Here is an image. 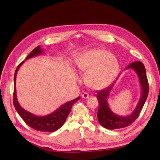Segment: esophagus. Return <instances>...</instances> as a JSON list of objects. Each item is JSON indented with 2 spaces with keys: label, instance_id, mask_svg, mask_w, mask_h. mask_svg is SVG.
<instances>
[{
  "label": "esophagus",
  "instance_id": "obj_1",
  "mask_svg": "<svg viewBox=\"0 0 160 160\" xmlns=\"http://www.w3.org/2000/svg\"><path fill=\"white\" fill-rule=\"evenodd\" d=\"M82 98H83V99H87V98H89V95H88L87 93L84 92V93L82 95Z\"/></svg>",
  "mask_w": 160,
  "mask_h": 160
}]
</instances>
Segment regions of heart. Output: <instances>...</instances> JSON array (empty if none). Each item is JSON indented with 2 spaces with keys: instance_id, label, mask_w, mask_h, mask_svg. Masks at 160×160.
<instances>
[{
  "instance_id": "obj_1",
  "label": "heart",
  "mask_w": 160,
  "mask_h": 160,
  "mask_svg": "<svg viewBox=\"0 0 160 160\" xmlns=\"http://www.w3.org/2000/svg\"><path fill=\"white\" fill-rule=\"evenodd\" d=\"M79 73L86 74L85 82L90 88L98 90L111 83L119 72L117 59L104 49H94L82 53L76 61Z\"/></svg>"
}]
</instances>
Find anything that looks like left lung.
I'll return each mask as SVG.
<instances>
[{"instance_id": "8db88e82", "label": "left lung", "mask_w": 160, "mask_h": 160, "mask_svg": "<svg viewBox=\"0 0 160 160\" xmlns=\"http://www.w3.org/2000/svg\"><path fill=\"white\" fill-rule=\"evenodd\" d=\"M126 69H133L138 75L141 88V97L134 111L130 115L122 117L117 115V114L113 112L108 103V99L111 91L118 78L108 87L98 91L97 92V99L99 101V109L97 116L99 123L107 129L122 128L131 125L138 118L148 96L149 84L143 63L140 61H135L130 64L126 68Z\"/></svg>"}]
</instances>
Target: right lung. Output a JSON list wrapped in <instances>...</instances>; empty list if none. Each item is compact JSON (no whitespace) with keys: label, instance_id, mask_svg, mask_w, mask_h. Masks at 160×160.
<instances>
[{"label":"right lung","instance_id":"right-lung-1","mask_svg":"<svg viewBox=\"0 0 160 160\" xmlns=\"http://www.w3.org/2000/svg\"><path fill=\"white\" fill-rule=\"evenodd\" d=\"M43 51L41 49L40 45L35 48L30 54L27 57L25 60L32 58L33 57L37 56L38 55L42 54ZM25 62L22 61L17 67L15 71L14 76V88L13 93V104L15 107L16 110L21 118L24 120V122L31 128L40 132H52L59 128H60L63 124L64 123L68 115H69L72 106L80 99V97L68 101L62 106H61L58 109L54 112L49 114L45 116H36L33 114L27 111L24 109L19 105L16 95V75L19 70V67Z\"/></svg>","mask_w":160,"mask_h":160}]
</instances>
